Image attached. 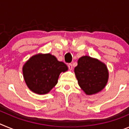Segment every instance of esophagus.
<instances>
[{
  "label": "esophagus",
  "mask_w": 129,
  "mask_h": 129,
  "mask_svg": "<svg viewBox=\"0 0 129 129\" xmlns=\"http://www.w3.org/2000/svg\"><path fill=\"white\" fill-rule=\"evenodd\" d=\"M68 68H69L70 70H72L73 66H72V64L71 63L68 64Z\"/></svg>",
  "instance_id": "1"
}]
</instances>
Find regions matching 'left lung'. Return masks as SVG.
Here are the masks:
<instances>
[{
	"mask_svg": "<svg viewBox=\"0 0 129 129\" xmlns=\"http://www.w3.org/2000/svg\"><path fill=\"white\" fill-rule=\"evenodd\" d=\"M74 72L80 88L88 95L101 92L109 80V70L105 64L88 55L78 59Z\"/></svg>",
	"mask_w": 129,
	"mask_h": 129,
	"instance_id": "obj_1",
	"label": "left lung"
}]
</instances>
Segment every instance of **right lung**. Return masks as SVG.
Returning a JSON list of instances; mask_svg holds the SVG:
<instances>
[{"label":"right lung","instance_id":"obj_1","mask_svg":"<svg viewBox=\"0 0 129 129\" xmlns=\"http://www.w3.org/2000/svg\"><path fill=\"white\" fill-rule=\"evenodd\" d=\"M68 70L62 61L51 53H37L31 57L22 67L23 77L31 91L46 94L57 85L59 75Z\"/></svg>","mask_w":129,"mask_h":129}]
</instances>
